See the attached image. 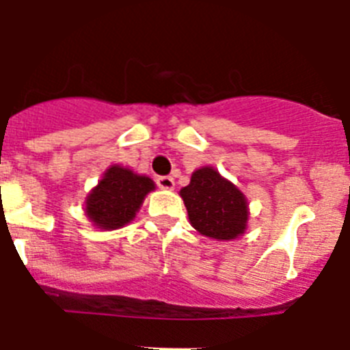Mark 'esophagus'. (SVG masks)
Masks as SVG:
<instances>
[{"label":"esophagus","mask_w":350,"mask_h":350,"mask_svg":"<svg viewBox=\"0 0 350 350\" xmlns=\"http://www.w3.org/2000/svg\"><path fill=\"white\" fill-rule=\"evenodd\" d=\"M156 182L161 189H165V191H173V187H175V180H173V177H157Z\"/></svg>","instance_id":"34e87169"}]
</instances>
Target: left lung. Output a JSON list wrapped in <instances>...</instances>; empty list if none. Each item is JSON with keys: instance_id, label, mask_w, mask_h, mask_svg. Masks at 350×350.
Returning a JSON list of instances; mask_svg holds the SVG:
<instances>
[{"instance_id": "1", "label": "left lung", "mask_w": 350, "mask_h": 350, "mask_svg": "<svg viewBox=\"0 0 350 350\" xmlns=\"http://www.w3.org/2000/svg\"><path fill=\"white\" fill-rule=\"evenodd\" d=\"M189 222L203 237L231 242L242 237L249 222V203L242 191L213 166L194 170L189 185L180 189Z\"/></svg>"}]
</instances>
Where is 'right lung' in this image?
Here are the masks:
<instances>
[{
    "instance_id": "add662e5",
    "label": "right lung",
    "mask_w": 350,
    "mask_h": 350,
    "mask_svg": "<svg viewBox=\"0 0 350 350\" xmlns=\"http://www.w3.org/2000/svg\"><path fill=\"white\" fill-rule=\"evenodd\" d=\"M154 189L156 184L147 175L112 165L88 194L83 212L98 230H119L137 217L145 196Z\"/></svg>"
}]
</instances>
